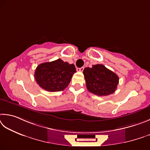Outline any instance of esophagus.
<instances>
[{
    "mask_svg": "<svg viewBox=\"0 0 150 150\" xmlns=\"http://www.w3.org/2000/svg\"><path fill=\"white\" fill-rule=\"evenodd\" d=\"M84 69V67H81V68H77L76 70L78 72H82V71Z\"/></svg>",
    "mask_w": 150,
    "mask_h": 150,
    "instance_id": "esophagus-1",
    "label": "esophagus"
}]
</instances>
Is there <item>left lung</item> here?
<instances>
[{
	"label": "left lung",
	"mask_w": 150,
	"mask_h": 150,
	"mask_svg": "<svg viewBox=\"0 0 150 150\" xmlns=\"http://www.w3.org/2000/svg\"><path fill=\"white\" fill-rule=\"evenodd\" d=\"M86 84L90 92L99 96H109L117 90L119 77L103 64L86 67L83 71Z\"/></svg>",
	"instance_id": "obj_1"
}]
</instances>
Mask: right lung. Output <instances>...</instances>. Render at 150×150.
<instances>
[{
  "mask_svg": "<svg viewBox=\"0 0 150 150\" xmlns=\"http://www.w3.org/2000/svg\"><path fill=\"white\" fill-rule=\"evenodd\" d=\"M76 71L74 64L61 59L41 63L35 71V79L41 88L47 91H63Z\"/></svg>",
  "mask_w": 150,
  "mask_h": 150,
  "instance_id": "obj_1",
  "label": "right lung"
}]
</instances>
